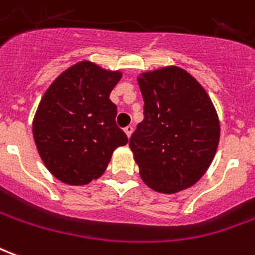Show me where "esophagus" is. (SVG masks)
Returning <instances> with one entry per match:
<instances>
[{"mask_svg":"<svg viewBox=\"0 0 255 255\" xmlns=\"http://www.w3.org/2000/svg\"><path fill=\"white\" fill-rule=\"evenodd\" d=\"M125 133H126V136L128 137H130L131 133H133V126H131V125L126 126V128H125Z\"/></svg>","mask_w":255,"mask_h":255,"instance_id":"obj_1","label":"esophagus"}]
</instances>
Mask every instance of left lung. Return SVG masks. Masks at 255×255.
Wrapping results in <instances>:
<instances>
[{"instance_id": "8db88e82", "label": "left lung", "mask_w": 255, "mask_h": 255, "mask_svg": "<svg viewBox=\"0 0 255 255\" xmlns=\"http://www.w3.org/2000/svg\"><path fill=\"white\" fill-rule=\"evenodd\" d=\"M144 121L129 147L149 188L176 194L192 187L217 151L220 122L210 97L180 67L141 74Z\"/></svg>"}]
</instances>
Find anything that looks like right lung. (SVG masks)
<instances>
[{"mask_svg": "<svg viewBox=\"0 0 255 255\" xmlns=\"http://www.w3.org/2000/svg\"><path fill=\"white\" fill-rule=\"evenodd\" d=\"M122 74L81 61L45 92L32 136L46 169L60 181L85 185L102 176L113 152L128 142L115 122L110 93Z\"/></svg>", "mask_w": 255, "mask_h": 255, "instance_id": "right-lung-1", "label": "right lung"}]
</instances>
